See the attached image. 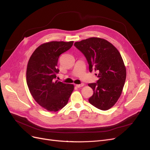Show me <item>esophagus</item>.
Returning <instances> with one entry per match:
<instances>
[{
	"mask_svg": "<svg viewBox=\"0 0 150 150\" xmlns=\"http://www.w3.org/2000/svg\"><path fill=\"white\" fill-rule=\"evenodd\" d=\"M84 86V83H81V84H76V88H81V87H83V86Z\"/></svg>",
	"mask_w": 150,
	"mask_h": 150,
	"instance_id": "1",
	"label": "esophagus"
}]
</instances>
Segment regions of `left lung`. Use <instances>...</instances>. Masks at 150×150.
<instances>
[{"instance_id":"1","label":"left lung","mask_w":150,"mask_h":150,"mask_svg":"<svg viewBox=\"0 0 150 150\" xmlns=\"http://www.w3.org/2000/svg\"><path fill=\"white\" fill-rule=\"evenodd\" d=\"M74 45L84 54L90 72L93 70L98 72L97 82L88 84L93 91L89 103L103 111L108 110L120 98L127 77L120 52L111 43L100 38H89Z\"/></svg>"}]
</instances>
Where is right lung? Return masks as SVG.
<instances>
[{"label":"right lung","instance_id":"add662e5","mask_svg":"<svg viewBox=\"0 0 150 150\" xmlns=\"http://www.w3.org/2000/svg\"><path fill=\"white\" fill-rule=\"evenodd\" d=\"M74 41H51L39 45L30 57L26 80L29 91L37 103L51 112L67 103L74 86L55 80L60 54L70 49Z\"/></svg>","mask_w":150,"mask_h":150}]
</instances>
